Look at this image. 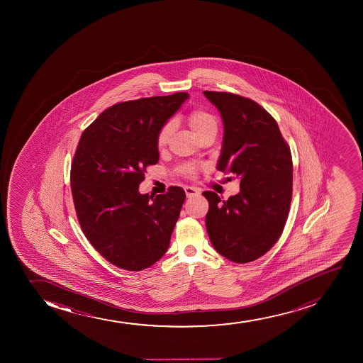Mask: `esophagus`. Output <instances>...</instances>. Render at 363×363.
<instances>
[{
	"label": "esophagus",
	"mask_w": 363,
	"mask_h": 363,
	"mask_svg": "<svg viewBox=\"0 0 363 363\" xmlns=\"http://www.w3.org/2000/svg\"><path fill=\"white\" fill-rule=\"evenodd\" d=\"M184 190H185V194H186V196L188 197L195 196V195H199V194H200V190H199V189L192 188V186H185Z\"/></svg>",
	"instance_id": "34e87169"
}]
</instances>
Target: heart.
<instances>
[{
	"label": "heart",
	"mask_w": 363,
	"mask_h": 363,
	"mask_svg": "<svg viewBox=\"0 0 363 363\" xmlns=\"http://www.w3.org/2000/svg\"><path fill=\"white\" fill-rule=\"evenodd\" d=\"M189 127L191 130L192 134L195 137H199L201 134L207 133V132H214L217 133L218 122L217 118L213 116L212 113H207L204 110H195L189 115ZM172 125H164L162 130H160L157 135V144L159 146L166 145L168 139L171 137ZM186 171L192 173V168H188Z\"/></svg>",
	"instance_id": "heart-1"
}]
</instances>
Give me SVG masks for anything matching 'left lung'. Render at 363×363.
Instances as JSON below:
<instances>
[{
    "label": "left lung",
    "instance_id": "1",
    "mask_svg": "<svg viewBox=\"0 0 363 363\" xmlns=\"http://www.w3.org/2000/svg\"><path fill=\"white\" fill-rule=\"evenodd\" d=\"M203 94L224 125L217 169L235 175L241 189L228 201L216 192L202 194L209 203L206 228L219 255L250 263L284 231L292 201V155L275 118L255 101L233 93Z\"/></svg>",
    "mask_w": 363,
    "mask_h": 363
}]
</instances>
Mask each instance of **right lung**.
Masks as SVG:
<instances>
[{"label":"right lung","mask_w":363,"mask_h":363,"mask_svg":"<svg viewBox=\"0 0 363 363\" xmlns=\"http://www.w3.org/2000/svg\"><path fill=\"white\" fill-rule=\"evenodd\" d=\"M188 93L113 105L79 138L71 164V191L79 225L108 262L144 270L166 253L185 191L142 195L145 168L159 162L157 135Z\"/></svg>","instance_id":"1"}]
</instances>
